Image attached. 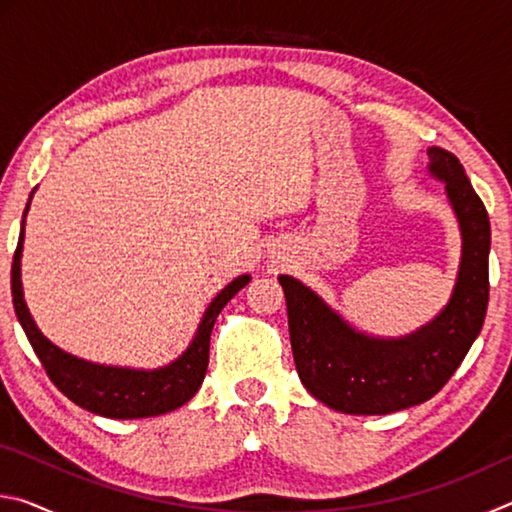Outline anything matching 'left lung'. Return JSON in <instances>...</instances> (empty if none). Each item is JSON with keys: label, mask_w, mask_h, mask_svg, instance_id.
<instances>
[{"label": "left lung", "mask_w": 512, "mask_h": 512, "mask_svg": "<svg viewBox=\"0 0 512 512\" xmlns=\"http://www.w3.org/2000/svg\"><path fill=\"white\" fill-rule=\"evenodd\" d=\"M427 155L429 173L445 183L463 241L452 298L427 325L397 339L372 336L352 327L296 277H277L287 298L291 350L302 386L334 411L386 415L431 400L483 327L490 291L488 212L454 153L431 146Z\"/></svg>", "instance_id": "obj_1"}]
</instances>
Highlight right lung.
Segmentation results:
<instances>
[{
    "instance_id": "1",
    "label": "right lung",
    "mask_w": 512,
    "mask_h": 512,
    "mask_svg": "<svg viewBox=\"0 0 512 512\" xmlns=\"http://www.w3.org/2000/svg\"><path fill=\"white\" fill-rule=\"evenodd\" d=\"M36 192V189H33ZM31 192V198H33ZM31 198L27 210L22 216L20 241L13 257L11 268V291L13 307L17 320L27 334L33 352L38 354L42 366H45L49 379L56 388L67 395L81 409L103 415V418L115 420H135V418H153V415L169 413L178 406L187 404L201 388L207 363H210V336L212 327L219 318L221 309L237 296V293L250 282V275H239L228 287L221 289L207 305L201 323L187 350L178 359L162 368H126V366H106V363H94L88 359H79L74 354L58 348L51 343L33 320L22 291V248H24V219H27Z\"/></svg>"
}]
</instances>
